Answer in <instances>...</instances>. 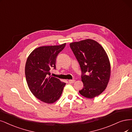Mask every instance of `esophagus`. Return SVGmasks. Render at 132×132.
<instances>
[{
    "instance_id": "obj_1",
    "label": "esophagus",
    "mask_w": 132,
    "mask_h": 132,
    "mask_svg": "<svg viewBox=\"0 0 132 132\" xmlns=\"http://www.w3.org/2000/svg\"><path fill=\"white\" fill-rule=\"evenodd\" d=\"M75 80H69V82L71 84L73 83V82H75Z\"/></svg>"
}]
</instances>
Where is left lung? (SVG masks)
Wrapping results in <instances>:
<instances>
[{
	"label": "left lung",
	"mask_w": 132,
	"mask_h": 132,
	"mask_svg": "<svg viewBox=\"0 0 132 132\" xmlns=\"http://www.w3.org/2000/svg\"><path fill=\"white\" fill-rule=\"evenodd\" d=\"M70 46L82 72L84 87L79 91L80 94L90 99L99 96L106 89L111 74L106 52L99 43L91 39L72 42Z\"/></svg>",
	"instance_id": "obj_1"
}]
</instances>
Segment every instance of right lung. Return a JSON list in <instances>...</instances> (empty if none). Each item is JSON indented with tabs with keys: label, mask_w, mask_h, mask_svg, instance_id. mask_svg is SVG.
Returning a JSON list of instances; mask_svg holds the SVG:
<instances>
[{
	"label": "right lung",
	"mask_w": 132,
	"mask_h": 132,
	"mask_svg": "<svg viewBox=\"0 0 132 132\" xmlns=\"http://www.w3.org/2000/svg\"><path fill=\"white\" fill-rule=\"evenodd\" d=\"M66 46H42L35 49L27 58L25 75L28 86L37 98L46 103H54L60 97L66 83L51 76L50 71L55 69L58 54Z\"/></svg>",
	"instance_id": "add662e5"
}]
</instances>
